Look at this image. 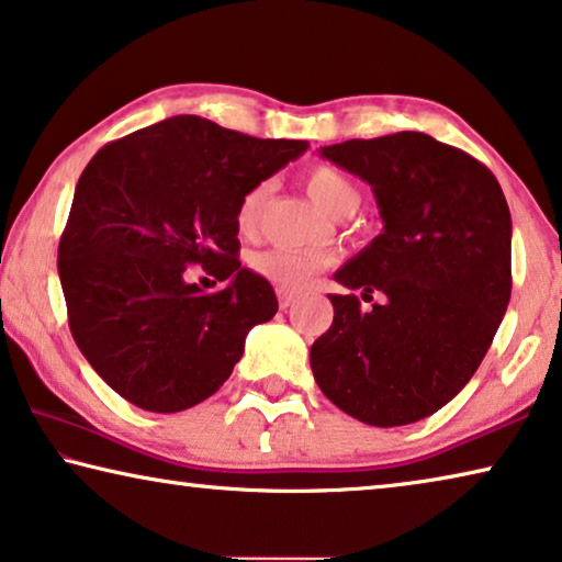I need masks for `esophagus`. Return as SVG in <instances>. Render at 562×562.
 <instances>
[{
    "instance_id": "1",
    "label": "esophagus",
    "mask_w": 562,
    "mask_h": 562,
    "mask_svg": "<svg viewBox=\"0 0 562 562\" xmlns=\"http://www.w3.org/2000/svg\"><path fill=\"white\" fill-rule=\"evenodd\" d=\"M278 302H280V310H288L297 302V295L295 292H288V290H280L278 292Z\"/></svg>"
}]
</instances>
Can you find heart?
I'll list each match as a JSON object with an SVG mask.
<instances>
[{
	"instance_id": "heart-1",
	"label": "heart",
	"mask_w": 562,
	"mask_h": 562,
	"mask_svg": "<svg viewBox=\"0 0 562 562\" xmlns=\"http://www.w3.org/2000/svg\"><path fill=\"white\" fill-rule=\"evenodd\" d=\"M307 190L313 194L315 202L329 215L340 217L345 210L358 207L360 192L340 169L327 167V165H315L307 169L305 175ZM267 194H270V182H257L255 187L243 194V200L237 204L235 222L237 229L243 235H252L257 222H260L262 207L267 202ZM252 270L260 274V278L270 280L278 284L280 290H300L315 278V274L327 265V255L319 252V249H282L272 247L265 249V252H257L252 257Z\"/></svg>"
}]
</instances>
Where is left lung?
Returning a JSON list of instances; mask_svg holds the SVG:
<instances>
[{
    "instance_id": "left-lung-1",
    "label": "left lung",
    "mask_w": 562,
    "mask_h": 562,
    "mask_svg": "<svg viewBox=\"0 0 562 562\" xmlns=\"http://www.w3.org/2000/svg\"><path fill=\"white\" fill-rule=\"evenodd\" d=\"M323 157L375 190L382 235L335 280L333 325L310 364L325 397L395 427L448 405L483 362L510 302V210L495 175L423 132L347 139Z\"/></svg>"
}]
</instances>
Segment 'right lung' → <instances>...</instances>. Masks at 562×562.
<instances>
[{"label": "right lung", "mask_w": 562, "mask_h": 562, "mask_svg": "<svg viewBox=\"0 0 562 562\" xmlns=\"http://www.w3.org/2000/svg\"><path fill=\"white\" fill-rule=\"evenodd\" d=\"M307 149L180 114L114 139L79 177L57 249L69 329L114 393L149 413L215 395L278 297L239 267L243 194ZM198 263L228 284L204 296Z\"/></svg>", "instance_id": "obj_1"}]
</instances>
